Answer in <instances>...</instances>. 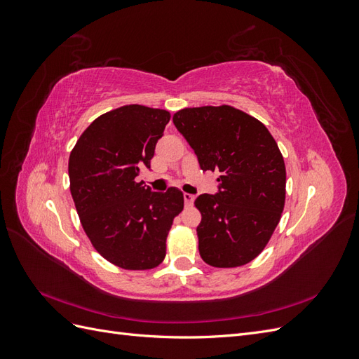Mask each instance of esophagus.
Masks as SVG:
<instances>
[{
    "instance_id": "1",
    "label": "esophagus",
    "mask_w": 359,
    "mask_h": 359,
    "mask_svg": "<svg viewBox=\"0 0 359 359\" xmlns=\"http://www.w3.org/2000/svg\"><path fill=\"white\" fill-rule=\"evenodd\" d=\"M193 201H194V196L190 193H184V203H186V206H191L193 205Z\"/></svg>"
}]
</instances>
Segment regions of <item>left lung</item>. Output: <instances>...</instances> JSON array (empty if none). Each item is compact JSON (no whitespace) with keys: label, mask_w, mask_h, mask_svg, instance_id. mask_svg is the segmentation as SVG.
<instances>
[{"label":"left lung","mask_w":359,"mask_h":359,"mask_svg":"<svg viewBox=\"0 0 359 359\" xmlns=\"http://www.w3.org/2000/svg\"><path fill=\"white\" fill-rule=\"evenodd\" d=\"M173 124L203 172H219V190L194 201L202 214L199 253L215 268L241 266L260 255L285 206L286 168L274 137L232 106L187 107Z\"/></svg>","instance_id":"left-lung-1"}]
</instances>
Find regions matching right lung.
Masks as SVG:
<instances>
[{
    "instance_id": "obj_1",
    "label": "right lung",
    "mask_w": 359,
    "mask_h": 359,
    "mask_svg": "<svg viewBox=\"0 0 359 359\" xmlns=\"http://www.w3.org/2000/svg\"><path fill=\"white\" fill-rule=\"evenodd\" d=\"M170 114L128 104L100 115L69 158L70 191L91 244L124 269H151L166 256V238L184 208L182 191H153L137 181L151 168Z\"/></svg>"
}]
</instances>
